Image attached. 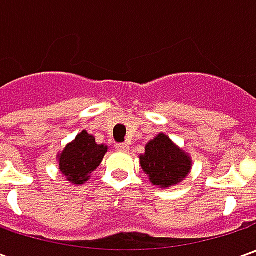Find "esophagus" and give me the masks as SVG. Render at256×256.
Returning <instances> with one entry per match:
<instances>
[{
  "instance_id": "esophagus-1",
  "label": "esophagus",
  "mask_w": 256,
  "mask_h": 256,
  "mask_svg": "<svg viewBox=\"0 0 256 256\" xmlns=\"http://www.w3.org/2000/svg\"><path fill=\"white\" fill-rule=\"evenodd\" d=\"M115 148H116V151H121V152H128L130 151L128 144H116Z\"/></svg>"
}]
</instances>
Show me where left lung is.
<instances>
[{"instance_id": "left-lung-1", "label": "left lung", "mask_w": 256, "mask_h": 256, "mask_svg": "<svg viewBox=\"0 0 256 256\" xmlns=\"http://www.w3.org/2000/svg\"><path fill=\"white\" fill-rule=\"evenodd\" d=\"M141 168L154 185L170 188L181 182L191 171V156L178 148L168 135L158 134L146 144L145 154L140 156Z\"/></svg>"}]
</instances>
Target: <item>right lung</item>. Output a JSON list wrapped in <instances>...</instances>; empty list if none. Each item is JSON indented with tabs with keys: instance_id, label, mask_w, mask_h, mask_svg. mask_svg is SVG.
<instances>
[{
	"instance_id": "1",
	"label": "right lung",
	"mask_w": 256,
	"mask_h": 256,
	"mask_svg": "<svg viewBox=\"0 0 256 256\" xmlns=\"http://www.w3.org/2000/svg\"><path fill=\"white\" fill-rule=\"evenodd\" d=\"M106 151L108 146L98 145L92 135L82 131L58 155L60 171L70 182L75 185H82L90 180L91 172L95 171L102 162Z\"/></svg>"
}]
</instances>
